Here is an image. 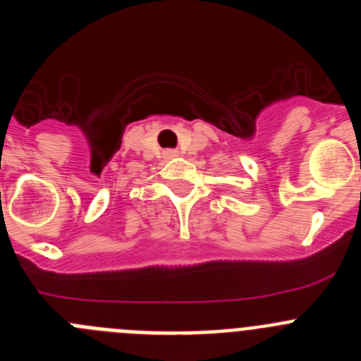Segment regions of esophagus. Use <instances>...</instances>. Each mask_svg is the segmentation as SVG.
Returning <instances> with one entry per match:
<instances>
[{
    "mask_svg": "<svg viewBox=\"0 0 361 361\" xmlns=\"http://www.w3.org/2000/svg\"><path fill=\"white\" fill-rule=\"evenodd\" d=\"M162 155H164V159H171V157H177L178 152L177 149H164V153H162Z\"/></svg>",
    "mask_w": 361,
    "mask_h": 361,
    "instance_id": "34e87169",
    "label": "esophagus"
}]
</instances>
